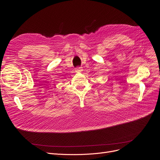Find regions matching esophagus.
<instances>
[{
	"instance_id": "34e87169",
	"label": "esophagus",
	"mask_w": 160,
	"mask_h": 160,
	"mask_svg": "<svg viewBox=\"0 0 160 160\" xmlns=\"http://www.w3.org/2000/svg\"><path fill=\"white\" fill-rule=\"evenodd\" d=\"M75 71H76V72H81L82 71V68H76Z\"/></svg>"
}]
</instances>
